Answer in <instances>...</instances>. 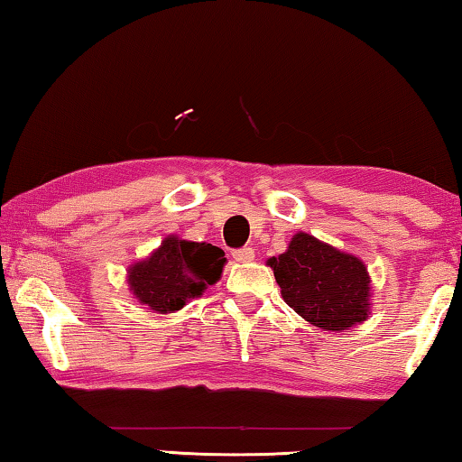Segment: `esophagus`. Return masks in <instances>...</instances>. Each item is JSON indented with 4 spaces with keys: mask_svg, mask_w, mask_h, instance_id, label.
I'll use <instances>...</instances> for the list:
<instances>
[{
    "mask_svg": "<svg viewBox=\"0 0 462 462\" xmlns=\"http://www.w3.org/2000/svg\"><path fill=\"white\" fill-rule=\"evenodd\" d=\"M232 256H234V261H238V263H250L254 259V248L253 246L236 248V250H232Z\"/></svg>",
    "mask_w": 462,
    "mask_h": 462,
    "instance_id": "esophagus-1",
    "label": "esophagus"
}]
</instances>
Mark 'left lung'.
Wrapping results in <instances>:
<instances>
[{"instance_id":"8db88e82","label":"left lung","mask_w":462,"mask_h":462,"mask_svg":"<svg viewBox=\"0 0 462 462\" xmlns=\"http://www.w3.org/2000/svg\"><path fill=\"white\" fill-rule=\"evenodd\" d=\"M269 264L289 308L322 330H348L369 316V273L310 234H295L287 253Z\"/></svg>"}]
</instances>
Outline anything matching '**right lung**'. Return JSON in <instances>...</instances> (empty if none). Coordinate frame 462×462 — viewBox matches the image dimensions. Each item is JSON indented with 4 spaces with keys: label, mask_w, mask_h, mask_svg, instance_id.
<instances>
[{
    "label": "right lung",
    "mask_w": 462,
    "mask_h": 462,
    "mask_svg": "<svg viewBox=\"0 0 462 462\" xmlns=\"http://www.w3.org/2000/svg\"><path fill=\"white\" fill-rule=\"evenodd\" d=\"M224 250L206 242L165 238L148 261L130 269V287L148 308L167 314L181 310L187 300L201 295L222 275Z\"/></svg>",
    "instance_id": "obj_1"
}]
</instances>
